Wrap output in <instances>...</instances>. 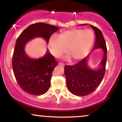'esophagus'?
Masks as SVG:
<instances>
[{"label": "esophagus", "instance_id": "esophagus-1", "mask_svg": "<svg viewBox=\"0 0 122 122\" xmlns=\"http://www.w3.org/2000/svg\"><path fill=\"white\" fill-rule=\"evenodd\" d=\"M58 64L60 65H61V66H65V65L63 64V63H61V62H60V63H58Z\"/></svg>", "mask_w": 122, "mask_h": 122}]
</instances>
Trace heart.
I'll return each instance as SVG.
<instances>
[{"label":"heart","instance_id":"heart-1","mask_svg":"<svg viewBox=\"0 0 122 122\" xmlns=\"http://www.w3.org/2000/svg\"><path fill=\"white\" fill-rule=\"evenodd\" d=\"M95 41V35L89 29H72L52 36L49 41V47L52 55L59 58L66 52V58L73 61L84 58L90 51Z\"/></svg>","mask_w":122,"mask_h":122}]
</instances>
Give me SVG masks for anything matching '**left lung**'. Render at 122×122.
I'll return each mask as SVG.
<instances>
[{
    "label": "left lung",
    "instance_id": "8db88e82",
    "mask_svg": "<svg viewBox=\"0 0 122 122\" xmlns=\"http://www.w3.org/2000/svg\"><path fill=\"white\" fill-rule=\"evenodd\" d=\"M91 26L96 34L93 50L101 48L104 51V57L101 62V67L96 71L89 69L87 64L89 56L74 65H66L64 67L67 88L71 93L78 96H84L95 91L102 81L105 73L107 60L105 41L100 29L93 25Z\"/></svg>",
    "mask_w": 122,
    "mask_h": 122
}]
</instances>
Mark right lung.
I'll use <instances>...</instances> for the list:
<instances>
[{
	"mask_svg": "<svg viewBox=\"0 0 122 122\" xmlns=\"http://www.w3.org/2000/svg\"><path fill=\"white\" fill-rule=\"evenodd\" d=\"M58 28L45 23L31 25L17 39L12 57V68L16 81L21 89L32 95L39 96L50 87L52 73L58 64L54 56L48 51L39 59H32L26 55L24 46L35 37H41L47 43L51 35Z\"/></svg>",
	"mask_w": 122,
	"mask_h": 122,
	"instance_id": "right-lung-1",
	"label": "right lung"
}]
</instances>
